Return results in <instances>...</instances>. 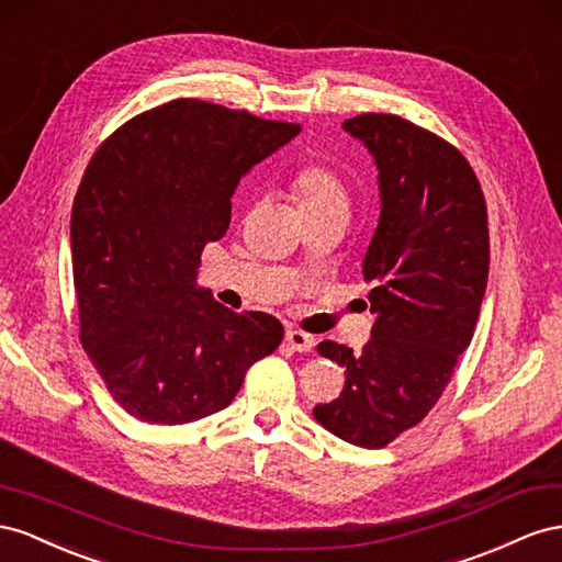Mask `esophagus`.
I'll use <instances>...</instances> for the list:
<instances>
[{"instance_id":"1","label":"esophagus","mask_w":562,"mask_h":562,"mask_svg":"<svg viewBox=\"0 0 562 562\" xmlns=\"http://www.w3.org/2000/svg\"><path fill=\"white\" fill-rule=\"evenodd\" d=\"M284 341L292 350H299V352H311L313 346H315L313 336L306 334V331H299V329H286Z\"/></svg>"}]
</instances>
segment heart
Returning <instances> with one entry per match:
<instances>
[{"label":"heart","mask_w":562,"mask_h":562,"mask_svg":"<svg viewBox=\"0 0 562 562\" xmlns=\"http://www.w3.org/2000/svg\"><path fill=\"white\" fill-rule=\"evenodd\" d=\"M292 192L301 212L317 210H346L348 192L339 171L329 162H306L292 176Z\"/></svg>","instance_id":"b5f03b06"}]
</instances>
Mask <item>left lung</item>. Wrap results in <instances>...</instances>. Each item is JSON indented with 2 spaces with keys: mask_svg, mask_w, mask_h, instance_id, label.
Masks as SVG:
<instances>
[{
  "mask_svg": "<svg viewBox=\"0 0 562 562\" xmlns=\"http://www.w3.org/2000/svg\"><path fill=\"white\" fill-rule=\"evenodd\" d=\"M344 130L379 169L381 214L362 261L374 327L360 352L317 346L346 367V383L313 416L336 438L379 450L432 409L473 339L490 272L487 206L467 157L440 136L383 112Z\"/></svg>",
  "mask_w": 562,
  "mask_h": 562,
  "instance_id": "8db88e82",
  "label": "left lung"
}]
</instances>
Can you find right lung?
Returning a JSON list of instances; mask_svg holds the SVG:
<instances>
[{
	"instance_id": "1",
	"label": "right lung",
	"mask_w": 562,
	"mask_h": 562,
	"mask_svg": "<svg viewBox=\"0 0 562 562\" xmlns=\"http://www.w3.org/2000/svg\"><path fill=\"white\" fill-rule=\"evenodd\" d=\"M299 124L198 99L140 112L101 143L70 216L79 341L115 403L179 426L233 403L282 341L280 319L233 313L198 286L239 179Z\"/></svg>"
}]
</instances>
